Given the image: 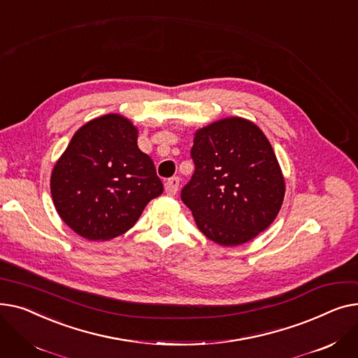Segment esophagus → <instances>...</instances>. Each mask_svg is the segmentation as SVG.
Segmentation results:
<instances>
[{
  "instance_id": "1",
  "label": "esophagus",
  "mask_w": 358,
  "mask_h": 358,
  "mask_svg": "<svg viewBox=\"0 0 358 358\" xmlns=\"http://www.w3.org/2000/svg\"><path fill=\"white\" fill-rule=\"evenodd\" d=\"M178 187H180V178L178 177H173L169 178L165 182V193L169 196H176L178 192Z\"/></svg>"
}]
</instances>
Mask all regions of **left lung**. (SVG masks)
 Segmentation results:
<instances>
[{
    "mask_svg": "<svg viewBox=\"0 0 358 358\" xmlns=\"http://www.w3.org/2000/svg\"><path fill=\"white\" fill-rule=\"evenodd\" d=\"M192 158L196 169L181 200L203 235L236 247L274 222L286 184L271 143L255 123L227 117L199 129Z\"/></svg>",
    "mask_w": 358,
    "mask_h": 358,
    "instance_id": "obj_1",
    "label": "left lung"
}]
</instances>
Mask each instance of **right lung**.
<instances>
[{
    "mask_svg": "<svg viewBox=\"0 0 358 358\" xmlns=\"http://www.w3.org/2000/svg\"><path fill=\"white\" fill-rule=\"evenodd\" d=\"M138 127L110 113L81 126L50 176L55 209L90 241L127 232L145 206L162 194L155 165L138 148Z\"/></svg>",
    "mask_w": 358,
    "mask_h": 358,
    "instance_id": "1",
    "label": "right lung"
}]
</instances>
